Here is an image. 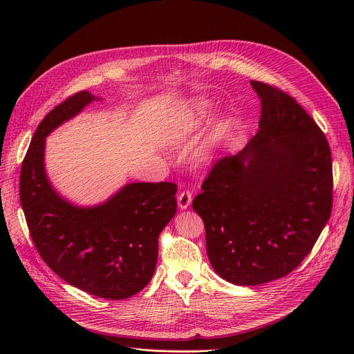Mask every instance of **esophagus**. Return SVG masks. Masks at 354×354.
<instances>
[{
    "mask_svg": "<svg viewBox=\"0 0 354 354\" xmlns=\"http://www.w3.org/2000/svg\"><path fill=\"white\" fill-rule=\"evenodd\" d=\"M192 202V194L188 189H183L178 195V205L180 209H187Z\"/></svg>",
    "mask_w": 354,
    "mask_h": 354,
    "instance_id": "34e87169",
    "label": "esophagus"
}]
</instances>
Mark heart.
<instances>
[{
	"mask_svg": "<svg viewBox=\"0 0 354 354\" xmlns=\"http://www.w3.org/2000/svg\"><path fill=\"white\" fill-rule=\"evenodd\" d=\"M191 130H192V122H187V123L180 124V127L176 130L175 139H176V140H179V139L187 138V136L191 133Z\"/></svg>",
	"mask_w": 354,
	"mask_h": 354,
	"instance_id": "b5f03b06",
	"label": "heart"
}]
</instances>
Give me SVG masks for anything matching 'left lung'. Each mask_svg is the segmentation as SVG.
Returning <instances> with one entry per match:
<instances>
[{"label":"left lung","mask_w":354,"mask_h":354,"mask_svg":"<svg viewBox=\"0 0 354 354\" xmlns=\"http://www.w3.org/2000/svg\"><path fill=\"white\" fill-rule=\"evenodd\" d=\"M251 86L261 102L257 135L212 165L192 201L211 266L236 286L264 284L299 267L333 208L323 130L284 90L255 80Z\"/></svg>","instance_id":"1"}]
</instances>
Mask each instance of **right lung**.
<instances>
[{"instance_id": "right-lung-1", "label": "right lung", "mask_w": 354, "mask_h": 354, "mask_svg": "<svg viewBox=\"0 0 354 354\" xmlns=\"http://www.w3.org/2000/svg\"><path fill=\"white\" fill-rule=\"evenodd\" d=\"M93 99L87 90L55 106L37 127L24 156L20 201L32 243L60 278L91 295L123 300L152 280L158 238L176 212L172 182L129 183L95 208L60 198L44 172V142Z\"/></svg>"}]
</instances>
